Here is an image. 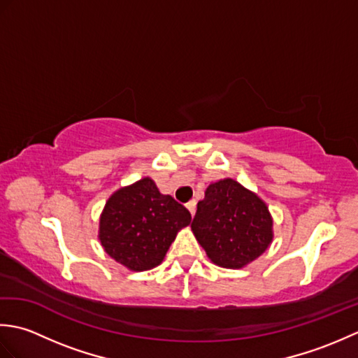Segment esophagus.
Returning <instances> with one entry per match:
<instances>
[{"mask_svg": "<svg viewBox=\"0 0 358 358\" xmlns=\"http://www.w3.org/2000/svg\"><path fill=\"white\" fill-rule=\"evenodd\" d=\"M186 208L189 209V212H191V215L194 217V215H195V210H196V201H195V200H191V201H189V203L186 204Z\"/></svg>", "mask_w": 358, "mask_h": 358, "instance_id": "esophagus-1", "label": "esophagus"}]
</instances>
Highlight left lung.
<instances>
[{"instance_id": "1", "label": "left lung", "mask_w": 358, "mask_h": 358, "mask_svg": "<svg viewBox=\"0 0 358 358\" xmlns=\"http://www.w3.org/2000/svg\"><path fill=\"white\" fill-rule=\"evenodd\" d=\"M191 227L210 262L227 269L245 268L273 238L266 203L232 178L208 186Z\"/></svg>"}]
</instances>
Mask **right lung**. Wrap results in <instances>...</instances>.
I'll return each mask as SVG.
<instances>
[{
	"label": "right lung",
	"instance_id": "right-lung-1",
	"mask_svg": "<svg viewBox=\"0 0 358 358\" xmlns=\"http://www.w3.org/2000/svg\"><path fill=\"white\" fill-rule=\"evenodd\" d=\"M191 212L171 195L158 191L146 177L110 195L100 217V232L106 254L141 272L163 262L180 229L191 223Z\"/></svg>",
	"mask_w": 358,
	"mask_h": 358
}]
</instances>
